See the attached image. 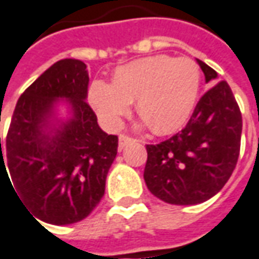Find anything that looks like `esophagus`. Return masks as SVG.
I'll list each match as a JSON object with an SVG mask.
<instances>
[{
  "mask_svg": "<svg viewBox=\"0 0 259 259\" xmlns=\"http://www.w3.org/2000/svg\"><path fill=\"white\" fill-rule=\"evenodd\" d=\"M133 141H134L133 138H130V137H126V135H119L118 148L119 149H122V148H125L128 144H131Z\"/></svg>",
  "mask_w": 259,
  "mask_h": 259,
  "instance_id": "obj_1",
  "label": "esophagus"
}]
</instances>
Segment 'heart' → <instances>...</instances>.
<instances>
[{
    "label": "heart",
    "mask_w": 259,
    "mask_h": 259,
    "mask_svg": "<svg viewBox=\"0 0 259 259\" xmlns=\"http://www.w3.org/2000/svg\"><path fill=\"white\" fill-rule=\"evenodd\" d=\"M201 85L200 67L192 59L167 55L134 60L119 66L112 83L93 80L89 101L108 130H117L131 101L144 121L159 135L185 125L193 112Z\"/></svg>",
    "instance_id": "heart-1"
}]
</instances>
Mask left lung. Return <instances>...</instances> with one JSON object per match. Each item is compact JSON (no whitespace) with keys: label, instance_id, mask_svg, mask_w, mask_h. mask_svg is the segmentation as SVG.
<instances>
[{"label":"left lung","instance_id":"left-lung-1","mask_svg":"<svg viewBox=\"0 0 259 259\" xmlns=\"http://www.w3.org/2000/svg\"><path fill=\"white\" fill-rule=\"evenodd\" d=\"M206 83L217 73L197 59ZM242 118L227 81L211 87L197 103L181 133L147 145L144 179L149 192L169 204L192 206L211 199L234 170Z\"/></svg>","mask_w":259,"mask_h":259}]
</instances>
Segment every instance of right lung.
I'll list each match as a JSON object with an SVG mask.
<instances>
[{"mask_svg":"<svg viewBox=\"0 0 259 259\" xmlns=\"http://www.w3.org/2000/svg\"><path fill=\"white\" fill-rule=\"evenodd\" d=\"M87 92V66L62 59L22 93L14 110L1 174L8 175L7 163L21 200L45 223L80 222L104 196L118 137L100 128ZM60 106L66 117H60Z\"/></svg>","mask_w":259,"mask_h":259,"instance_id":"1","label":"right lung"}]
</instances>
